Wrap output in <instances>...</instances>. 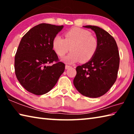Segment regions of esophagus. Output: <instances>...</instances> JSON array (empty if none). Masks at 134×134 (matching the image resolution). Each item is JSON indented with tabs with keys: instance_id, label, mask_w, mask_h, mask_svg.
Listing matches in <instances>:
<instances>
[{
	"instance_id": "esophagus-1",
	"label": "esophagus",
	"mask_w": 134,
	"mask_h": 134,
	"mask_svg": "<svg viewBox=\"0 0 134 134\" xmlns=\"http://www.w3.org/2000/svg\"><path fill=\"white\" fill-rule=\"evenodd\" d=\"M70 67H71V66H70V65H65V69H69V68H70Z\"/></svg>"
}]
</instances>
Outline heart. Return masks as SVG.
I'll list each match as a JSON object with an SVG mask.
<instances>
[{
    "mask_svg": "<svg viewBox=\"0 0 134 134\" xmlns=\"http://www.w3.org/2000/svg\"><path fill=\"white\" fill-rule=\"evenodd\" d=\"M63 38L57 35L53 38L52 45L57 55L63 57L68 52L71 53L63 59L67 64H73L81 61L86 63L93 57L98 48L96 38L90 32L79 28H74L65 33Z\"/></svg>",
    "mask_w": 134,
    "mask_h": 134,
    "instance_id": "b5f03b06",
    "label": "heart"
}]
</instances>
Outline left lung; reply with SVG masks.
Here are the masks:
<instances>
[{
  "label": "left lung",
  "instance_id": "8db88e82",
  "mask_svg": "<svg viewBox=\"0 0 134 134\" xmlns=\"http://www.w3.org/2000/svg\"><path fill=\"white\" fill-rule=\"evenodd\" d=\"M96 34L98 48L91 60L76 67L73 84L83 96L98 97L105 94L116 81L119 66L118 48L108 32L96 26L87 25Z\"/></svg>",
  "mask_w": 134,
  "mask_h": 134
}]
</instances>
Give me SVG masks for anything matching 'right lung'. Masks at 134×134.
<instances>
[{"label":"right lung","mask_w":134,"mask_h":134,"mask_svg":"<svg viewBox=\"0 0 134 134\" xmlns=\"http://www.w3.org/2000/svg\"><path fill=\"white\" fill-rule=\"evenodd\" d=\"M64 26L41 24L32 28L20 41L15 57V74L27 91L47 93L56 85L65 70L53 48V38ZM53 61V66H47Z\"/></svg>","instance_id":"right-lung-1"}]
</instances>
